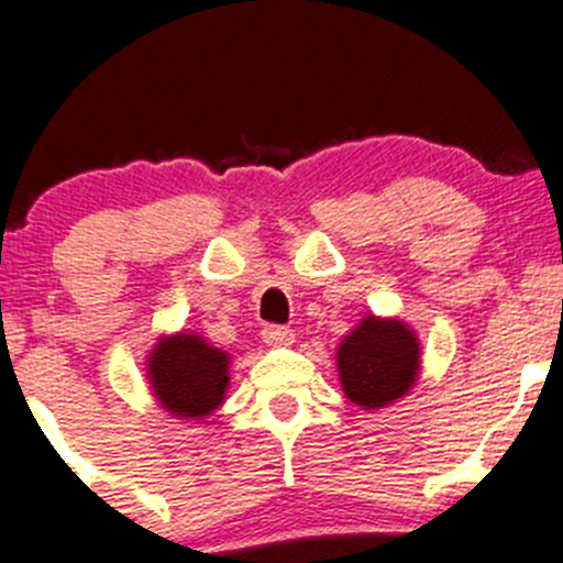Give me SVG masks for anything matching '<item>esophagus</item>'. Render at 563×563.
I'll list each match as a JSON object with an SVG mask.
<instances>
[{"mask_svg":"<svg viewBox=\"0 0 563 563\" xmlns=\"http://www.w3.org/2000/svg\"><path fill=\"white\" fill-rule=\"evenodd\" d=\"M261 338H264L266 345H291L294 332L288 327H277V323H266L261 329Z\"/></svg>","mask_w":563,"mask_h":563,"instance_id":"esophagus-1","label":"esophagus"}]
</instances>
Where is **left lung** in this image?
<instances>
[{"label":"left lung","instance_id":"obj_1","mask_svg":"<svg viewBox=\"0 0 563 563\" xmlns=\"http://www.w3.org/2000/svg\"><path fill=\"white\" fill-rule=\"evenodd\" d=\"M338 373L351 402L365 408L389 406L417 382V334L395 318H365L340 343Z\"/></svg>","mask_w":563,"mask_h":563}]
</instances>
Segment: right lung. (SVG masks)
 Here are the masks:
<instances>
[{
    "mask_svg": "<svg viewBox=\"0 0 563 563\" xmlns=\"http://www.w3.org/2000/svg\"><path fill=\"white\" fill-rule=\"evenodd\" d=\"M150 382L157 400L174 417L201 419L223 402L229 387V354L198 334L163 338L150 356Z\"/></svg>",
    "mask_w": 563,
    "mask_h": 563,
    "instance_id": "1",
    "label": "right lung"
}]
</instances>
